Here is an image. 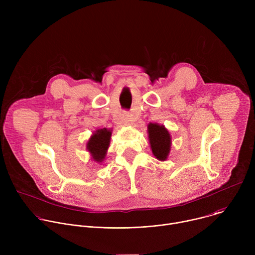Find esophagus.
<instances>
[{
	"label": "esophagus",
	"mask_w": 255,
	"mask_h": 255,
	"mask_svg": "<svg viewBox=\"0 0 255 255\" xmlns=\"http://www.w3.org/2000/svg\"><path fill=\"white\" fill-rule=\"evenodd\" d=\"M123 120H124L126 123H128V124H129V123H130V121H131V120H130V116H129V114L124 113V114H123Z\"/></svg>",
	"instance_id": "obj_1"
}]
</instances>
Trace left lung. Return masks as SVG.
<instances>
[{"label": "left lung", "instance_id": "8db88e82", "mask_svg": "<svg viewBox=\"0 0 255 255\" xmlns=\"http://www.w3.org/2000/svg\"><path fill=\"white\" fill-rule=\"evenodd\" d=\"M148 138L153 155L161 161L167 159L170 151L171 138L167 129L157 123L148 124Z\"/></svg>", "mask_w": 255, "mask_h": 255}]
</instances>
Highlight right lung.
<instances>
[{
	"label": "right lung",
	"mask_w": 255,
	"mask_h": 255,
	"mask_svg": "<svg viewBox=\"0 0 255 255\" xmlns=\"http://www.w3.org/2000/svg\"><path fill=\"white\" fill-rule=\"evenodd\" d=\"M112 130L103 128L96 130L87 143V149L91 153L92 158L97 162L104 161L107 150L110 145Z\"/></svg>",
	"instance_id": "obj_1"
}]
</instances>
